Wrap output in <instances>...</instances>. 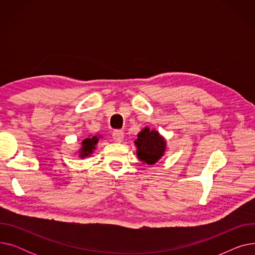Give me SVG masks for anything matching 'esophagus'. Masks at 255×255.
I'll return each instance as SVG.
<instances>
[{
	"label": "esophagus",
	"instance_id": "obj_1",
	"mask_svg": "<svg viewBox=\"0 0 255 255\" xmlns=\"http://www.w3.org/2000/svg\"><path fill=\"white\" fill-rule=\"evenodd\" d=\"M113 138L117 142H121L124 138V132L122 130H115L113 132Z\"/></svg>",
	"mask_w": 255,
	"mask_h": 255
}]
</instances>
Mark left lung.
I'll list each match as a JSON object with an SVG mask.
<instances>
[{
  "mask_svg": "<svg viewBox=\"0 0 255 255\" xmlns=\"http://www.w3.org/2000/svg\"><path fill=\"white\" fill-rule=\"evenodd\" d=\"M136 145V155L140 161L149 165L155 164L164 155L166 150V141L156 130H150L144 127L134 141Z\"/></svg>",
  "mask_w": 255,
  "mask_h": 255,
  "instance_id": "obj_1",
  "label": "left lung"
}]
</instances>
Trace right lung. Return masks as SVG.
I'll list each match as a JSON object with an SVG mask.
<instances>
[{
  "instance_id": "add662e5",
  "label": "right lung",
  "mask_w": 255,
  "mask_h": 255,
  "mask_svg": "<svg viewBox=\"0 0 255 255\" xmlns=\"http://www.w3.org/2000/svg\"><path fill=\"white\" fill-rule=\"evenodd\" d=\"M100 137H101L100 135H94L84 139L82 142V148H80V151H79V157L85 158L90 156L93 153V151L95 150L96 144L98 143V140Z\"/></svg>"
}]
</instances>
